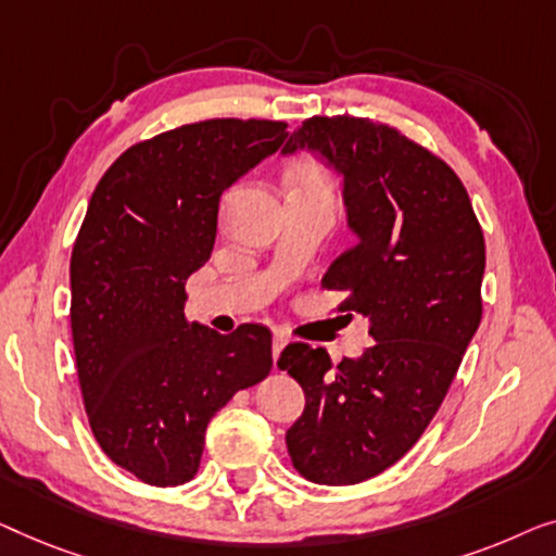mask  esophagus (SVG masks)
<instances>
[{
    "mask_svg": "<svg viewBox=\"0 0 556 556\" xmlns=\"http://www.w3.org/2000/svg\"><path fill=\"white\" fill-rule=\"evenodd\" d=\"M285 345H287V338L285 334H275V342H271V355H275V367H277V359H279V353L281 350H285Z\"/></svg>",
    "mask_w": 556,
    "mask_h": 556,
    "instance_id": "obj_1",
    "label": "esophagus"
}]
</instances>
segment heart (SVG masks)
I'll use <instances>...</instances> for the list:
<instances>
[{
  "mask_svg": "<svg viewBox=\"0 0 556 556\" xmlns=\"http://www.w3.org/2000/svg\"><path fill=\"white\" fill-rule=\"evenodd\" d=\"M289 193L312 199H332V178L317 159H300L287 170Z\"/></svg>",
  "mask_w": 556,
  "mask_h": 556,
  "instance_id": "heart-1",
  "label": "heart"
}]
</instances>
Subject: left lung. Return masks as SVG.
<instances>
[{
  "label": "left lung",
  "instance_id": "8db88e82",
  "mask_svg": "<svg viewBox=\"0 0 556 556\" xmlns=\"http://www.w3.org/2000/svg\"><path fill=\"white\" fill-rule=\"evenodd\" d=\"M302 148L345 178L357 244L323 287L348 292L340 309L370 319L375 342L340 365L304 342L281 350L277 365L304 390L287 451L304 479L350 486L401 460L441 408L481 323L486 247L460 178L397 128L315 115L281 153Z\"/></svg>",
  "mask_w": 556,
  "mask_h": 556
}]
</instances>
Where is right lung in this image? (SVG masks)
Instances as JSON below:
<instances>
[{
	"mask_svg": "<svg viewBox=\"0 0 556 556\" xmlns=\"http://www.w3.org/2000/svg\"><path fill=\"white\" fill-rule=\"evenodd\" d=\"M287 123L214 118L130 146L92 191L70 260V323L92 435L151 486L199 471L208 420L271 370V332L189 323L222 193L279 151Z\"/></svg>",
	"mask_w": 556,
	"mask_h": 556,
	"instance_id": "obj_1",
	"label": "right lung"
}]
</instances>
